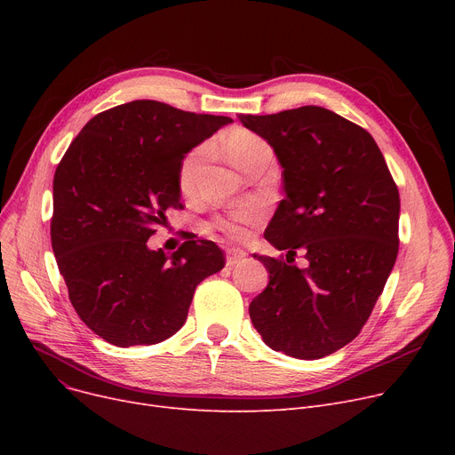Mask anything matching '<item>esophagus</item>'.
<instances>
[{
  "label": "esophagus",
  "mask_w": 455,
  "mask_h": 455,
  "mask_svg": "<svg viewBox=\"0 0 455 455\" xmlns=\"http://www.w3.org/2000/svg\"><path fill=\"white\" fill-rule=\"evenodd\" d=\"M247 259V252L240 251V249H228L227 251V266L234 267L237 264H242V261Z\"/></svg>",
  "instance_id": "34e87169"
}]
</instances>
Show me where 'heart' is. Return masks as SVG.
<instances>
[{"label":"heart","mask_w":455,"mask_h":455,"mask_svg":"<svg viewBox=\"0 0 455 455\" xmlns=\"http://www.w3.org/2000/svg\"><path fill=\"white\" fill-rule=\"evenodd\" d=\"M223 149H225L228 160L237 167V170H242V172H245V167L251 162H254L256 158L264 156V155H271V149L264 138L258 136L252 131L242 129V127H235L225 134ZM203 156H204L203 148H197L194 151H189L179 165V188L186 196H189L191 191H194ZM264 215H266V212H264V208H261V204L245 203L242 206L234 208L227 215H220V218H215L212 221V228L221 232L232 242H243L249 237L251 228H254L256 225L264 221Z\"/></svg>","instance_id":"obj_1"}]
</instances>
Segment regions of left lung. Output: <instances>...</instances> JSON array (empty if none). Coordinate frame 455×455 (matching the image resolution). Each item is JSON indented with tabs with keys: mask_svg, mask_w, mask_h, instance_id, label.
I'll return each instance as SVG.
<instances>
[{
	"mask_svg": "<svg viewBox=\"0 0 455 455\" xmlns=\"http://www.w3.org/2000/svg\"><path fill=\"white\" fill-rule=\"evenodd\" d=\"M240 122L269 141L285 189L264 235L289 261L254 254L269 283L251 302V321L273 350L319 360L362 331L384 291L398 254V188L374 138L328 108ZM297 248L304 270L289 266Z\"/></svg>",
	"mask_w": 455,
	"mask_h": 455,
	"instance_id": "8db88e82",
	"label": "left lung"
}]
</instances>
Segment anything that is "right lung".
I'll return each instance as SVG.
<instances>
[{
  "instance_id": "right-lung-1",
  "label": "right lung",
  "mask_w": 455,
  "mask_h": 455,
  "mask_svg": "<svg viewBox=\"0 0 455 455\" xmlns=\"http://www.w3.org/2000/svg\"><path fill=\"white\" fill-rule=\"evenodd\" d=\"M230 122L138 100L93 116L59 162L52 247L71 306L110 345L172 338L197 283L225 267L213 242L188 237L167 256L148 240L182 208L184 155Z\"/></svg>"
}]
</instances>
